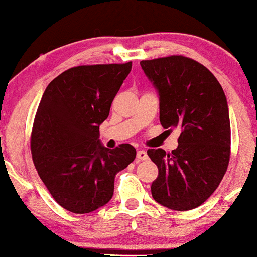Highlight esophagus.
I'll use <instances>...</instances> for the list:
<instances>
[{
    "mask_svg": "<svg viewBox=\"0 0 257 257\" xmlns=\"http://www.w3.org/2000/svg\"><path fill=\"white\" fill-rule=\"evenodd\" d=\"M137 161H144V160H147V152L145 150H139L137 151Z\"/></svg>",
    "mask_w": 257,
    "mask_h": 257,
    "instance_id": "obj_1",
    "label": "esophagus"
}]
</instances>
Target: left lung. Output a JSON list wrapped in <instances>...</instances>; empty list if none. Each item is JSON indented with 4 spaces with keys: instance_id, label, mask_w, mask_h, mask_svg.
<instances>
[{
    "instance_id": "obj_1",
    "label": "left lung",
    "mask_w": 257,
    "mask_h": 257,
    "mask_svg": "<svg viewBox=\"0 0 257 257\" xmlns=\"http://www.w3.org/2000/svg\"><path fill=\"white\" fill-rule=\"evenodd\" d=\"M140 65L159 95L161 125L181 130L171 154L147 151L159 167L152 197L176 211L196 209L217 189L228 166L231 130L225 92L204 65L189 57L170 56Z\"/></svg>"
}]
</instances>
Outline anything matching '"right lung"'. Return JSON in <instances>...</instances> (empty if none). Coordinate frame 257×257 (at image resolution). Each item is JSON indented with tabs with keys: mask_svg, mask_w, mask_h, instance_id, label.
<instances>
[{
	"mask_svg": "<svg viewBox=\"0 0 257 257\" xmlns=\"http://www.w3.org/2000/svg\"><path fill=\"white\" fill-rule=\"evenodd\" d=\"M131 66L72 67L48 83L40 101L32 160L55 201L73 214L105 206L112 199L115 175L136 157L131 145L111 150L100 140V125L108 117Z\"/></svg>",
	"mask_w": 257,
	"mask_h": 257,
	"instance_id": "obj_1",
	"label": "right lung"
}]
</instances>
